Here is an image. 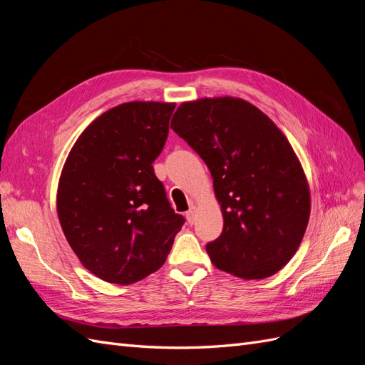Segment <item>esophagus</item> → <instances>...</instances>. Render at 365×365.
I'll return each instance as SVG.
<instances>
[{"label": "esophagus", "mask_w": 365, "mask_h": 365, "mask_svg": "<svg viewBox=\"0 0 365 365\" xmlns=\"http://www.w3.org/2000/svg\"><path fill=\"white\" fill-rule=\"evenodd\" d=\"M185 217H187V222H189L190 225H192V224H195V219H196V215H195V205H192V207L189 208V212L185 213Z\"/></svg>", "instance_id": "esophagus-1"}]
</instances>
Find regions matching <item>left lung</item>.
<instances>
[{
  "mask_svg": "<svg viewBox=\"0 0 365 365\" xmlns=\"http://www.w3.org/2000/svg\"><path fill=\"white\" fill-rule=\"evenodd\" d=\"M170 128L212 173L224 216L222 233L205 247L215 267L247 280L282 269L311 213L304 172L282 130L235 97L185 102Z\"/></svg>",
  "mask_w": 365,
  "mask_h": 365,
  "instance_id": "1",
  "label": "left lung"
}]
</instances>
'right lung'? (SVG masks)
Returning a JSON list of instances; mask_svg holds the SVG:
<instances>
[{
	"mask_svg": "<svg viewBox=\"0 0 365 365\" xmlns=\"http://www.w3.org/2000/svg\"><path fill=\"white\" fill-rule=\"evenodd\" d=\"M173 109L160 102L109 109L82 132L65 161L59 222L83 267L105 282L130 284L160 269L185 222L152 165Z\"/></svg>",
	"mask_w": 365,
	"mask_h": 365,
	"instance_id": "obj_1",
	"label": "right lung"
}]
</instances>
